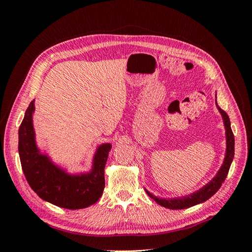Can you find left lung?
<instances>
[{
    "label": "left lung",
    "instance_id": "8db88e82",
    "mask_svg": "<svg viewBox=\"0 0 252 252\" xmlns=\"http://www.w3.org/2000/svg\"><path fill=\"white\" fill-rule=\"evenodd\" d=\"M217 107H218L219 111L220 112V114H222L223 120H224L225 129H226L227 148H226L225 159H224L222 167L220 168L216 177L213 178L207 185H205L203 188L197 190V191H195L194 193L189 194L187 196L180 197V199H167V200L159 199V197L155 196L154 194H151L149 191H147L146 190L147 194L151 197L152 200H155L158 205H161V206H163V207L169 208V209H185V208L192 207V206H194V205L203 203L205 201H207L208 199H210V197L220 188V186H222V184L227 177L228 171H229L230 165H231V162H232L233 157H234V135L231 130L230 121H229V117H228V114L223 109L220 108L218 103H217Z\"/></svg>",
    "mask_w": 252,
    "mask_h": 252
}]
</instances>
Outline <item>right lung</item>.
I'll list each match as a JSON object with an SVG mask.
<instances>
[{
	"label": "right lung",
	"mask_w": 252,
	"mask_h": 252,
	"mask_svg": "<svg viewBox=\"0 0 252 252\" xmlns=\"http://www.w3.org/2000/svg\"><path fill=\"white\" fill-rule=\"evenodd\" d=\"M33 111L34 101H32L19 129V155L29 186L42 200L61 208L82 209L96 203L105 188L104 169L111 145L98 146L90 172L68 174L37 149L32 126Z\"/></svg>",
	"instance_id": "obj_1"
}]
</instances>
